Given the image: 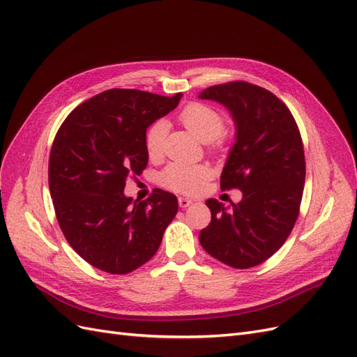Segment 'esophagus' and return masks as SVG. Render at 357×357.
<instances>
[{
    "label": "esophagus",
    "mask_w": 357,
    "mask_h": 357,
    "mask_svg": "<svg viewBox=\"0 0 357 357\" xmlns=\"http://www.w3.org/2000/svg\"><path fill=\"white\" fill-rule=\"evenodd\" d=\"M193 202V199H190V198H186V197H180L178 198V205L181 208H186V207H189V205Z\"/></svg>",
    "instance_id": "34e87169"
}]
</instances>
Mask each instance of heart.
<instances>
[{"mask_svg": "<svg viewBox=\"0 0 357 357\" xmlns=\"http://www.w3.org/2000/svg\"><path fill=\"white\" fill-rule=\"evenodd\" d=\"M180 122L198 137L202 143H208L213 149L225 146L223 114L214 107L204 102H190L178 114ZM168 125L165 121H156L149 126L144 135V147L149 159L158 160L164 156ZM211 176L207 165H188L172 162L159 174V185L185 195H193L202 189Z\"/></svg>", "mask_w": 357, "mask_h": 357, "instance_id": "obj_1", "label": "heart"}]
</instances>
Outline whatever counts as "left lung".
I'll return each instance as SVG.
<instances>
[{"mask_svg":"<svg viewBox=\"0 0 357 357\" xmlns=\"http://www.w3.org/2000/svg\"><path fill=\"white\" fill-rule=\"evenodd\" d=\"M231 112L236 139L220 176L222 190L240 189L229 210L207 199L211 222L199 232L204 250L232 268L265 262L284 244L299 215L305 156L287 105L261 86L229 82L199 93Z\"/></svg>","mask_w":357,"mask_h":357,"instance_id":"1","label":"left lung"}]
</instances>
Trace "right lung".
Here are the masks:
<instances>
[{
	"instance_id": "1",
	"label": "right lung",
	"mask_w": 357,
	"mask_h": 357,
	"mask_svg": "<svg viewBox=\"0 0 357 357\" xmlns=\"http://www.w3.org/2000/svg\"><path fill=\"white\" fill-rule=\"evenodd\" d=\"M181 96L104 91L75 107L53 139L49 189L61 231L101 271L122 275L144 265L176 218L174 193L155 189L146 201L132 202L123 189L129 176L147 167V128L174 110Z\"/></svg>"
}]
</instances>
